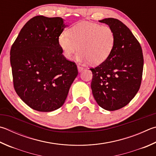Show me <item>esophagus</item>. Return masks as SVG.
<instances>
[{
    "label": "esophagus",
    "mask_w": 156,
    "mask_h": 156,
    "mask_svg": "<svg viewBox=\"0 0 156 156\" xmlns=\"http://www.w3.org/2000/svg\"><path fill=\"white\" fill-rule=\"evenodd\" d=\"M77 67H78V70L79 72H82L84 70V67H81L80 66H78Z\"/></svg>",
    "instance_id": "esophagus-1"
}]
</instances>
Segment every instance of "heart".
Returning a JSON list of instances; mask_svg holds the SVG:
<instances>
[{
	"mask_svg": "<svg viewBox=\"0 0 156 156\" xmlns=\"http://www.w3.org/2000/svg\"><path fill=\"white\" fill-rule=\"evenodd\" d=\"M115 39V33L111 27L82 21L70 27L68 33H61L58 37V44L67 60H71L79 49L78 61H90L93 65H99L111 55Z\"/></svg>",
	"mask_w": 156,
	"mask_h": 156,
	"instance_id": "b5f03b06",
	"label": "heart"
}]
</instances>
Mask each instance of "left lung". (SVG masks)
<instances>
[{
    "label": "left lung",
    "mask_w": 156,
    "mask_h": 156,
    "mask_svg": "<svg viewBox=\"0 0 156 156\" xmlns=\"http://www.w3.org/2000/svg\"><path fill=\"white\" fill-rule=\"evenodd\" d=\"M99 22L111 27L115 44L111 55L100 66L90 68V87L96 102L109 111L129 103L140 89L143 70V55L139 42L131 30L117 19Z\"/></svg>",
    "instance_id": "left-lung-1"
}]
</instances>
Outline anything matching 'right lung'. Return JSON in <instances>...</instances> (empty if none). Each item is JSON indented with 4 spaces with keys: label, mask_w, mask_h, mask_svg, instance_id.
<instances>
[{
    "label": "right lung",
    "mask_w": 156,
    "mask_h": 156,
    "mask_svg": "<svg viewBox=\"0 0 156 156\" xmlns=\"http://www.w3.org/2000/svg\"><path fill=\"white\" fill-rule=\"evenodd\" d=\"M66 27L60 17L35 16L22 27L11 46L14 89L33 110L51 112L61 107L78 75L76 63L64 57L58 44Z\"/></svg>",
    "instance_id": "obj_1"
}]
</instances>
